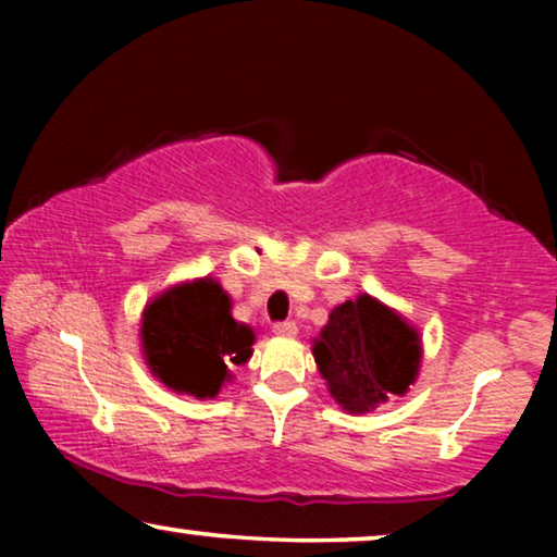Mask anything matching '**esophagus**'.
Here are the masks:
<instances>
[{
	"mask_svg": "<svg viewBox=\"0 0 557 557\" xmlns=\"http://www.w3.org/2000/svg\"><path fill=\"white\" fill-rule=\"evenodd\" d=\"M273 334H278V337H296L299 326H296V322H278L273 324Z\"/></svg>",
	"mask_w": 557,
	"mask_h": 557,
	"instance_id": "obj_1",
	"label": "esophagus"
}]
</instances>
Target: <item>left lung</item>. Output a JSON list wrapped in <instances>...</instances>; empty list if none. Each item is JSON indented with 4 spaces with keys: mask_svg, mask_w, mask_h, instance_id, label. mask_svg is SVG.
I'll use <instances>...</instances> for the list:
<instances>
[{
    "mask_svg": "<svg viewBox=\"0 0 557 557\" xmlns=\"http://www.w3.org/2000/svg\"><path fill=\"white\" fill-rule=\"evenodd\" d=\"M311 352L332 398L357 416L406 395L421 368L418 332L370 294L334 307Z\"/></svg>",
    "mask_w": 557,
    "mask_h": 557,
    "instance_id": "obj_1",
    "label": "left lung"
}]
</instances>
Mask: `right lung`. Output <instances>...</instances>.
Segmentation results:
<instances>
[{"label": "right lung", "mask_w": 557, "mask_h": 557, "mask_svg": "<svg viewBox=\"0 0 557 557\" xmlns=\"http://www.w3.org/2000/svg\"><path fill=\"white\" fill-rule=\"evenodd\" d=\"M256 334L235 322L231 296L212 278L177 284L147 304L141 347L151 375L195 398H215L231 368L250 360Z\"/></svg>", "instance_id": "obj_1"}]
</instances>
